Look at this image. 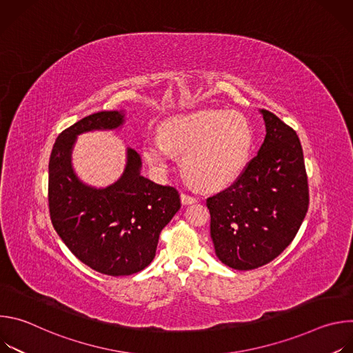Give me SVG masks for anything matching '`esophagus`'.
Returning <instances> with one entry per match:
<instances>
[{
	"label": "esophagus",
	"mask_w": 353,
	"mask_h": 353,
	"mask_svg": "<svg viewBox=\"0 0 353 353\" xmlns=\"http://www.w3.org/2000/svg\"><path fill=\"white\" fill-rule=\"evenodd\" d=\"M180 198H181V203H183L184 205H188V204H194V203H196V196L190 195V194H185V192H183Z\"/></svg>",
	"instance_id": "34e87169"
}]
</instances>
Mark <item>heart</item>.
<instances>
[{
	"label": "heart",
	"mask_w": 353,
	"mask_h": 353,
	"mask_svg": "<svg viewBox=\"0 0 353 353\" xmlns=\"http://www.w3.org/2000/svg\"><path fill=\"white\" fill-rule=\"evenodd\" d=\"M253 130L244 116L226 110H201L166 120L161 132L142 143V157L158 172H166L184 154L185 173L198 184L223 187L243 172Z\"/></svg>",
	"instance_id": "obj_1"
}]
</instances>
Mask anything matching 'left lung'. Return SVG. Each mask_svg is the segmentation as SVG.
<instances>
[{
	"label": "left lung",
	"instance_id": "8db88e82",
	"mask_svg": "<svg viewBox=\"0 0 353 353\" xmlns=\"http://www.w3.org/2000/svg\"><path fill=\"white\" fill-rule=\"evenodd\" d=\"M267 135L236 181L207 198L216 257L248 271L276 259L294 239L309 210L303 149L296 131L261 110Z\"/></svg>",
	"mask_w": 353,
	"mask_h": 353
}]
</instances>
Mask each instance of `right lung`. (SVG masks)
<instances>
[{"label":"right lung","mask_w":353,"mask_h":353,"mask_svg":"<svg viewBox=\"0 0 353 353\" xmlns=\"http://www.w3.org/2000/svg\"><path fill=\"white\" fill-rule=\"evenodd\" d=\"M123 123V112L79 120L59 135L48 162V210L56 232L78 260L110 276L131 275L152 263L162 229L181 207L174 187L139 174L141 158L131 148L114 184L94 188L77 177L71 166L77 135Z\"/></svg>","instance_id":"add662e5"}]
</instances>
